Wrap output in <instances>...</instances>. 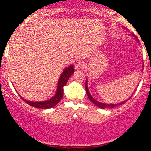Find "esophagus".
Segmentation results:
<instances>
[{
    "label": "esophagus",
    "instance_id": "obj_1",
    "mask_svg": "<svg viewBox=\"0 0 151 151\" xmlns=\"http://www.w3.org/2000/svg\"><path fill=\"white\" fill-rule=\"evenodd\" d=\"M75 68L76 70H81L84 68V63L82 61H78L77 63H76Z\"/></svg>",
    "mask_w": 151,
    "mask_h": 151
}]
</instances>
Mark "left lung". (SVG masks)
<instances>
[{
	"mask_svg": "<svg viewBox=\"0 0 151 151\" xmlns=\"http://www.w3.org/2000/svg\"><path fill=\"white\" fill-rule=\"evenodd\" d=\"M132 37H134L133 35H131ZM134 38H136V41L138 42L137 39L136 37H134ZM85 89H86V94H87V96H88V99H90V101H91V102H93V103L94 104V105H97L98 108H102V109H104V108H114V107H116L118 106V105H122V104L125 103L126 102H127V100H129L130 98H131V97H129L128 99H127V100H124L122 102H119V103H116V104H108V103H103V102H99V101L96 100L94 98V97H92V96L91 95V94H90L89 91H88V81H86V83H85Z\"/></svg>",
	"mask_w": 151,
	"mask_h": 151,
	"instance_id": "obj_1",
	"label": "left lung"
}]
</instances>
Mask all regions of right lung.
Masks as SVG:
<instances>
[{
	"label": "right lung",
	"instance_id": "obj_1",
	"mask_svg": "<svg viewBox=\"0 0 151 151\" xmlns=\"http://www.w3.org/2000/svg\"><path fill=\"white\" fill-rule=\"evenodd\" d=\"M74 66L73 65H70L68 68H65L64 70L60 75V78H59L58 82H57V91H56L55 94L53 96V97L50 98L48 100L46 101H41V102H32V101L27 100L24 99L22 97L20 96L22 99L27 104L31 105L32 107H35L36 108H42V109H48V108H53L59 103L61 99L63 97V92H64V87L66 85L67 82H68V79L70 77L71 75L74 73Z\"/></svg>",
	"mask_w": 151,
	"mask_h": 151
}]
</instances>
